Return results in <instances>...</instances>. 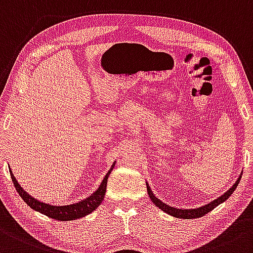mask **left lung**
<instances>
[{
    "instance_id": "8db88e82",
    "label": "left lung",
    "mask_w": 253,
    "mask_h": 253,
    "mask_svg": "<svg viewBox=\"0 0 253 253\" xmlns=\"http://www.w3.org/2000/svg\"><path fill=\"white\" fill-rule=\"evenodd\" d=\"M240 178L235 181V184L233 186H232L231 189L228 190V191L225 192L222 196H220V197L216 198L215 201H212V202L206 204V206L203 207H200V208H196V209H178V208H173V207H169L167 206V204H165L161 202L159 198H157L154 196V194L152 192V190H150L149 185L147 184V190H148V195H149V198L152 200V202L155 204V206L159 207V208L161 209V211H164L165 212H167V214L172 215V216L174 217H178V218H197V217H201L203 216V215H206L207 212L211 211L212 209L216 208L218 204H221L222 202H225L227 198L229 197L232 194H233V191L235 189H237L238 184H239L240 181Z\"/></svg>"
}]
</instances>
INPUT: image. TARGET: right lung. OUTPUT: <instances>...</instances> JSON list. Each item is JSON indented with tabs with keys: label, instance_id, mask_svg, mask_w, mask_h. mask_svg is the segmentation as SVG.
Here are the masks:
<instances>
[{
	"label": "right lung",
	"instance_id": "obj_1",
	"mask_svg": "<svg viewBox=\"0 0 253 253\" xmlns=\"http://www.w3.org/2000/svg\"><path fill=\"white\" fill-rule=\"evenodd\" d=\"M113 165H112V167H113ZM111 171H112V169L107 172L106 175H105L103 183L100 184V186H99L98 190H96L94 194L90 195L89 197L86 198V200L80 201L79 203L70 204V206H61V207L51 206V204L39 202V201H37L36 198L31 197V196L28 195L27 192H25L24 190H22L21 186L19 185L12 171H9V172H10V177H12V181H13L14 186H15L16 191H18L20 197H21L22 200L27 203V206H30L31 208L35 209V211H37L42 212V214L46 215V216H49L51 218H55V220L72 221V220H75V218L84 217V216H86V215L90 214V212L98 208L99 204L103 202L105 192H106L107 178H109Z\"/></svg>",
	"mask_w": 253,
	"mask_h": 253
}]
</instances>
